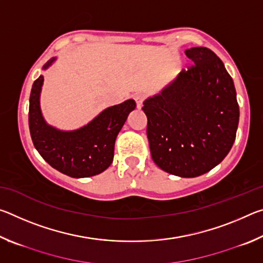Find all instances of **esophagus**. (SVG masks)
Wrapping results in <instances>:
<instances>
[{
    "label": "esophagus",
    "instance_id": "esophagus-1",
    "mask_svg": "<svg viewBox=\"0 0 263 263\" xmlns=\"http://www.w3.org/2000/svg\"><path fill=\"white\" fill-rule=\"evenodd\" d=\"M144 100H145V96L142 94H136L135 95V101L137 103V108L140 109L142 106V103H144Z\"/></svg>",
    "mask_w": 263,
    "mask_h": 263
}]
</instances>
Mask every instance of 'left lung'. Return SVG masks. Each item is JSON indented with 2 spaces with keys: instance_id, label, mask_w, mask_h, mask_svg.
Returning <instances> with one entry per match:
<instances>
[{
  "instance_id": "obj_1",
  "label": "left lung",
  "mask_w": 263,
  "mask_h": 263,
  "mask_svg": "<svg viewBox=\"0 0 263 263\" xmlns=\"http://www.w3.org/2000/svg\"><path fill=\"white\" fill-rule=\"evenodd\" d=\"M194 61L174 81L146 100L147 138L153 161L169 174L196 177L211 171L235 140L239 104L233 80L206 47H191Z\"/></svg>"
}]
</instances>
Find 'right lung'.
Masks as SVG:
<instances>
[{
    "label": "right lung",
    "mask_w": 263,
    "mask_h": 263,
    "mask_svg": "<svg viewBox=\"0 0 263 263\" xmlns=\"http://www.w3.org/2000/svg\"><path fill=\"white\" fill-rule=\"evenodd\" d=\"M55 58L44 65H52ZM44 78L41 75L32 84L29 104L31 139L43 159L57 171L70 177H88L104 172L114 160L115 141L136 102L127 100L110 106L95 119L79 130L60 131L44 121L39 96Z\"/></svg>",
    "instance_id": "obj_1"
}]
</instances>
